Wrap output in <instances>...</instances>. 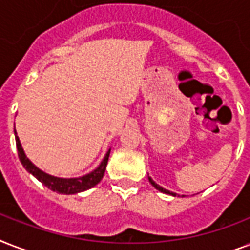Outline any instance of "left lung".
<instances>
[{"label":"left lung","mask_w":250,"mask_h":250,"mask_svg":"<svg viewBox=\"0 0 250 250\" xmlns=\"http://www.w3.org/2000/svg\"><path fill=\"white\" fill-rule=\"evenodd\" d=\"M149 182H150V184H152V186L154 187L156 189H158V190H160V192H162V193L171 194V196H176V193H174V192H170V190L165 189V188H162V187H161V186H158V184H157V183L154 182V180H153L152 178H150V176H149ZM182 197H183V196H182Z\"/></svg>","instance_id":"left-lung-1"}]
</instances>
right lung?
I'll return each mask as SVG.
<instances>
[{"mask_svg":"<svg viewBox=\"0 0 250 250\" xmlns=\"http://www.w3.org/2000/svg\"><path fill=\"white\" fill-rule=\"evenodd\" d=\"M15 132V131H14ZM15 141H17V149H18V157L21 160V165L25 170L28 171L29 174H32L37 180H40L45 187H48L49 189H52L53 192L62 194H75L83 190L89 189L92 187L97 186L98 183L101 182V179L104 178L105 174L106 165L109 161L110 149L104 157V160L101 161V164L98 165L97 168H94L93 171H90L89 174L79 176V178H57V176H52V175L46 174L44 171H41L39 167H36L31 161L27 158L24 150L21 148L19 137L17 136L15 132Z\"/></svg>","mask_w":250,"mask_h":250,"instance_id":"right-lung-1","label":"right lung"}]
</instances>
